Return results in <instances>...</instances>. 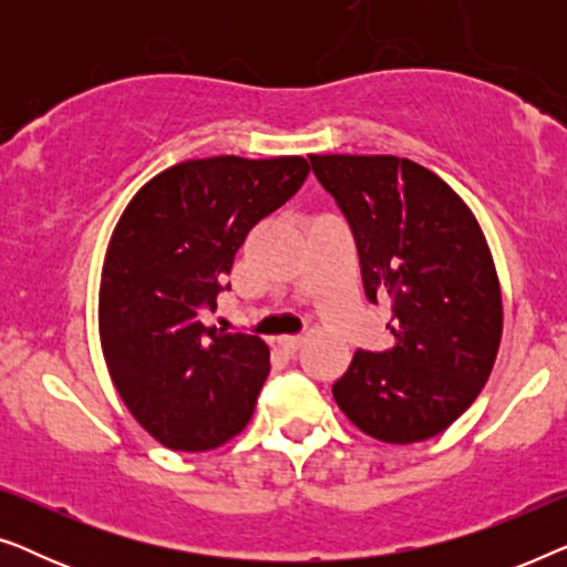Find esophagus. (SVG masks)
Segmentation results:
<instances>
[{
    "mask_svg": "<svg viewBox=\"0 0 567 567\" xmlns=\"http://www.w3.org/2000/svg\"><path fill=\"white\" fill-rule=\"evenodd\" d=\"M278 346H281V351H286V353H297L299 348L305 346V338L284 336V338H278Z\"/></svg>",
    "mask_w": 567,
    "mask_h": 567,
    "instance_id": "esophagus-1",
    "label": "esophagus"
}]
</instances>
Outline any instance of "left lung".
Segmentation results:
<instances>
[{
    "label": "left lung",
    "mask_w": 567,
    "mask_h": 567,
    "mask_svg": "<svg viewBox=\"0 0 567 567\" xmlns=\"http://www.w3.org/2000/svg\"><path fill=\"white\" fill-rule=\"evenodd\" d=\"M359 247L369 301L392 305L386 351H355L332 384L348 421L384 444L446 431L483 392L503 332L501 281L470 206L392 154H309Z\"/></svg>",
    "instance_id": "8db88e82"
}]
</instances>
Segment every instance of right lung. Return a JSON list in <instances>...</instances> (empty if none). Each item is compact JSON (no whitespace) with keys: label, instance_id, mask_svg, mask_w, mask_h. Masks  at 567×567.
Segmentation results:
<instances>
[{"label":"right lung","instance_id":"obj_1","mask_svg":"<svg viewBox=\"0 0 567 567\" xmlns=\"http://www.w3.org/2000/svg\"><path fill=\"white\" fill-rule=\"evenodd\" d=\"M309 175L305 157L185 159L123 208L100 276V346L128 413L173 452H208L250 423L270 371L258 336L198 320L247 231Z\"/></svg>","mask_w":567,"mask_h":567}]
</instances>
